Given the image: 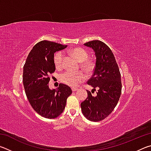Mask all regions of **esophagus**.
Returning a JSON list of instances; mask_svg holds the SVG:
<instances>
[{"mask_svg":"<svg viewBox=\"0 0 151 151\" xmlns=\"http://www.w3.org/2000/svg\"><path fill=\"white\" fill-rule=\"evenodd\" d=\"M77 90H78L77 88H72V91H73V92H75V91H77Z\"/></svg>","mask_w":151,"mask_h":151,"instance_id":"1","label":"esophagus"}]
</instances>
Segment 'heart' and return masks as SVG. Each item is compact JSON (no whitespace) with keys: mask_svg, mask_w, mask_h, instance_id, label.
I'll list each match as a JSON object with an SVG mask.
<instances>
[{"mask_svg":"<svg viewBox=\"0 0 151 151\" xmlns=\"http://www.w3.org/2000/svg\"><path fill=\"white\" fill-rule=\"evenodd\" d=\"M70 53L78 61L81 62V67L87 73L93 72L95 64L93 60L88 59V53L85 49L81 47H76L70 50ZM64 60V54L63 52H58L54 56V63L57 68H63ZM86 75L82 70L66 71L60 76V81L65 85L76 87L82 82L85 80Z\"/></svg>","mask_w":151,"mask_h":151,"instance_id":"b5f03b06","label":"heart"}]
</instances>
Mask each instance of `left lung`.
<instances>
[{"instance_id": "left-lung-1", "label": "left lung", "mask_w": 151, "mask_h": 151, "mask_svg": "<svg viewBox=\"0 0 151 151\" xmlns=\"http://www.w3.org/2000/svg\"><path fill=\"white\" fill-rule=\"evenodd\" d=\"M84 45L95 52L96 66L87 84L94 90L98 88V92L96 96H93L87 91V98L81 106L86 119L99 122L106 118L118 103L122 90L121 73L113 53L105 43L94 40Z\"/></svg>"}]
</instances>
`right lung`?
I'll return each mask as SVG.
<instances>
[{"label":"right lung","instance_id":"1","mask_svg":"<svg viewBox=\"0 0 151 151\" xmlns=\"http://www.w3.org/2000/svg\"><path fill=\"white\" fill-rule=\"evenodd\" d=\"M67 46L48 40L37 43L28 55L22 81L26 95L32 109L45 118L55 119L63 112L66 99L72 94L69 86L60 84L50 90V75L55 71L54 53Z\"/></svg>","mask_w":151,"mask_h":151}]
</instances>
